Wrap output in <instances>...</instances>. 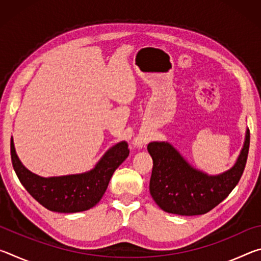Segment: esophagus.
I'll return each instance as SVG.
<instances>
[{
    "instance_id": "esophagus-1",
    "label": "esophagus",
    "mask_w": 261,
    "mask_h": 261,
    "mask_svg": "<svg viewBox=\"0 0 261 261\" xmlns=\"http://www.w3.org/2000/svg\"><path fill=\"white\" fill-rule=\"evenodd\" d=\"M138 145H140V144H139V143H138Z\"/></svg>"
}]
</instances>
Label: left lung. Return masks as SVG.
Returning a JSON list of instances; mask_svg holds the SVG:
<instances>
[{
  "label": "left lung",
  "mask_w": 261,
  "mask_h": 261,
  "mask_svg": "<svg viewBox=\"0 0 261 261\" xmlns=\"http://www.w3.org/2000/svg\"><path fill=\"white\" fill-rule=\"evenodd\" d=\"M250 147V130L236 165L218 176H208L188 165L168 143L153 141L147 151L153 159L149 192L161 210L177 215L205 214L229 196L244 171Z\"/></svg>",
  "instance_id": "left-lung-1"
}]
</instances>
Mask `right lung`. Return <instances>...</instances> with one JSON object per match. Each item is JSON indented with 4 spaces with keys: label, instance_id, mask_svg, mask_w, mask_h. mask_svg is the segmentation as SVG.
Here are the masks:
<instances>
[{
    "label": "right lung",
    "instance_id": "right-lung-1",
    "mask_svg": "<svg viewBox=\"0 0 261 261\" xmlns=\"http://www.w3.org/2000/svg\"><path fill=\"white\" fill-rule=\"evenodd\" d=\"M125 141L115 145L105 154L94 169L85 174L43 178L21 165L11 139L12 167L20 183L35 200L51 212L76 213L92 208L100 201L117 167L129 156Z\"/></svg>",
    "mask_w": 261,
    "mask_h": 261
}]
</instances>
